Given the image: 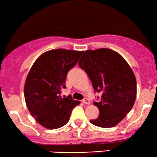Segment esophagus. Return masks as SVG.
<instances>
[{
	"label": "esophagus",
	"mask_w": 157,
	"mask_h": 157,
	"mask_svg": "<svg viewBox=\"0 0 157 157\" xmlns=\"http://www.w3.org/2000/svg\"><path fill=\"white\" fill-rule=\"evenodd\" d=\"M82 102H83L84 104H87V105H89V104H90V100L87 98H84L83 100H82Z\"/></svg>",
	"instance_id": "esophagus-1"
}]
</instances>
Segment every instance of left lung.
Instances as JSON below:
<instances>
[{"instance_id":"1","label":"left lung","mask_w":157,"mask_h":157,"mask_svg":"<svg viewBox=\"0 0 157 157\" xmlns=\"http://www.w3.org/2000/svg\"><path fill=\"white\" fill-rule=\"evenodd\" d=\"M92 82L95 92L102 93L100 101L94 102L100 111L93 125L101 128L117 125L125 117L136 97V77L128 63L110 48L86 50L79 60Z\"/></svg>"}]
</instances>
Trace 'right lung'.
I'll return each instance as SVG.
<instances>
[{"instance_id":"1","label":"right lung","mask_w":157,"mask_h":157,"mask_svg":"<svg viewBox=\"0 0 157 157\" xmlns=\"http://www.w3.org/2000/svg\"><path fill=\"white\" fill-rule=\"evenodd\" d=\"M82 51L63 48L42 54L27 75L24 97L27 108L35 120L47 129L63 127L80 101L61 96L66 88L68 71L76 65Z\"/></svg>"}]
</instances>
